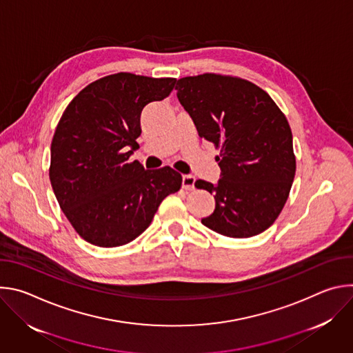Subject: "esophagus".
<instances>
[{
  "label": "esophagus",
  "instance_id": "esophagus-1",
  "mask_svg": "<svg viewBox=\"0 0 353 353\" xmlns=\"http://www.w3.org/2000/svg\"><path fill=\"white\" fill-rule=\"evenodd\" d=\"M194 184H195V177L191 174H184L181 177V185L184 190H194Z\"/></svg>",
  "mask_w": 353,
  "mask_h": 353
}]
</instances>
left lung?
<instances>
[{
  "mask_svg": "<svg viewBox=\"0 0 353 353\" xmlns=\"http://www.w3.org/2000/svg\"><path fill=\"white\" fill-rule=\"evenodd\" d=\"M177 97L198 135L221 146V179L195 187L215 194L201 219L236 239L268 229L281 214L296 172L289 123L271 96L244 79L204 74L177 81Z\"/></svg>",
  "mask_w": 353,
  "mask_h": 353,
  "instance_id": "left-lung-1",
  "label": "left lung"
}]
</instances>
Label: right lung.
<instances>
[{
  "instance_id": "right-lung-1",
  "label": "right lung",
  "mask_w": 353,
  "mask_h": 353,
  "mask_svg": "<svg viewBox=\"0 0 353 353\" xmlns=\"http://www.w3.org/2000/svg\"><path fill=\"white\" fill-rule=\"evenodd\" d=\"M174 78L120 72L92 82L67 106L52 142L50 181L78 234L99 247L137 239L162 201L180 190L181 174L145 170L134 161L141 113L170 94Z\"/></svg>"
}]
</instances>
